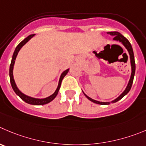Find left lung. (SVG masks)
<instances>
[{
	"label": "left lung",
	"instance_id": "1",
	"mask_svg": "<svg viewBox=\"0 0 146 146\" xmlns=\"http://www.w3.org/2000/svg\"><path fill=\"white\" fill-rule=\"evenodd\" d=\"M108 34L114 36L113 40L115 41H117L119 42H121L123 44V45L125 47L126 49L128 51L129 55H130V64H131V75H130V80L128 82V84H127V87L125 88V90H124L121 95L118 97V98H116L115 100L111 101V102H100V101H97L95 100H93L92 98H90V97L87 96V95H85L84 92V95H85L86 98L88 100H90V101H92V102H95L96 104H99V105H109V104L111 103H115V102H117L120 100H121L125 95H126L127 93L129 92V91L130 90L132 87V84H133V79H134V75H135V58H134V54H133V48H132V46L130 44V43L129 42L128 40L124 36L122 35L121 34H120L119 32H117V31H111V32H108Z\"/></svg>",
	"mask_w": 146,
	"mask_h": 146
}]
</instances>
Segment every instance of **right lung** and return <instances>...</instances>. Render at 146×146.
<instances>
[{"label": "right lung", "mask_w": 146, "mask_h": 146, "mask_svg": "<svg viewBox=\"0 0 146 146\" xmlns=\"http://www.w3.org/2000/svg\"><path fill=\"white\" fill-rule=\"evenodd\" d=\"M35 34H31V35L29 36L28 37H26L25 39H23L19 45L16 46V49H15L14 52H13V56H12V60H11V65H10V69H9V76H10V81H11V84L12 86V88H13V91L16 92V95L19 97L21 100H23L24 102H26V103L28 104H31V105H45V104L48 103V102H51V101L53 100L56 97L57 95L58 92H59V90L60 89L61 87V84H62V80L64 79V77L66 75V74L68 73L69 72V69H67L66 70L62 72V74H61L60 76V78H59V84H58V87L56 88V91L54 92V94H52L51 95H50L49 97L48 98H43V99H38V98H31V97H29L28 95H25L23 94V92L20 91L19 90V88L17 87L16 86V82L14 81V79H13V66H14V64H15V60H16V58L17 56L18 53H19V51H20L21 48L23 47V46H24L31 38H32V37L34 36Z\"/></svg>", "instance_id": "right-lung-1"}]
</instances>
